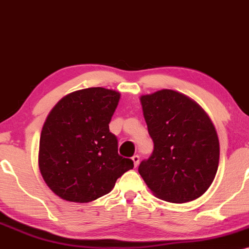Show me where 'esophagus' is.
I'll list each match as a JSON object with an SVG mask.
<instances>
[{
  "instance_id": "obj_1",
  "label": "esophagus",
  "mask_w": 249,
  "mask_h": 249,
  "mask_svg": "<svg viewBox=\"0 0 249 249\" xmlns=\"http://www.w3.org/2000/svg\"><path fill=\"white\" fill-rule=\"evenodd\" d=\"M132 160L134 162V166L138 167L139 163H140V156L139 155H134L133 158H132Z\"/></svg>"
}]
</instances>
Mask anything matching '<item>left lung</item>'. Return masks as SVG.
Listing matches in <instances>:
<instances>
[{
	"label": "left lung",
	"mask_w": 249,
	"mask_h": 249,
	"mask_svg": "<svg viewBox=\"0 0 249 249\" xmlns=\"http://www.w3.org/2000/svg\"><path fill=\"white\" fill-rule=\"evenodd\" d=\"M154 150L139 166L159 199L185 203L200 197L217 172L220 146L213 122L191 97L162 89L140 97Z\"/></svg>",
	"instance_id": "left-lung-1"
}]
</instances>
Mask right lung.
Masks as SVG:
<instances>
[{"label":"right lung","instance_id":"obj_1","mask_svg":"<svg viewBox=\"0 0 249 249\" xmlns=\"http://www.w3.org/2000/svg\"><path fill=\"white\" fill-rule=\"evenodd\" d=\"M120 93L94 87L66 95L50 110L40 138L38 167L57 196L90 202L108 194L116 180L133 169L117 153L109 122Z\"/></svg>","mask_w":249,"mask_h":249}]
</instances>
